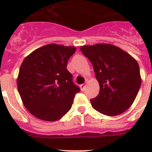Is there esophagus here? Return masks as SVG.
Segmentation results:
<instances>
[{
    "label": "esophagus",
    "mask_w": 152,
    "mask_h": 152,
    "mask_svg": "<svg viewBox=\"0 0 152 152\" xmlns=\"http://www.w3.org/2000/svg\"><path fill=\"white\" fill-rule=\"evenodd\" d=\"M86 88V85L85 84H81L80 85V89L81 91H84Z\"/></svg>",
    "instance_id": "esophagus-1"
}]
</instances>
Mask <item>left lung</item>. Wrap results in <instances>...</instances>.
I'll return each instance as SVG.
<instances>
[{
  "instance_id": "1",
  "label": "left lung",
  "mask_w": 152,
  "mask_h": 152,
  "mask_svg": "<svg viewBox=\"0 0 152 152\" xmlns=\"http://www.w3.org/2000/svg\"><path fill=\"white\" fill-rule=\"evenodd\" d=\"M80 50L91 62L99 83V95L91 99L93 108L107 116L124 113L132 106L141 85L137 61L110 44L83 46Z\"/></svg>"
}]
</instances>
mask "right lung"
Listing matches in <instances>:
<instances>
[{
  "mask_svg": "<svg viewBox=\"0 0 152 152\" xmlns=\"http://www.w3.org/2000/svg\"><path fill=\"white\" fill-rule=\"evenodd\" d=\"M76 47L48 44L27 56L20 66L18 91L25 107L41 120L54 121L71 109L80 91L67 70Z\"/></svg>",
  "mask_w": 152,
  "mask_h": 152,
  "instance_id": "1",
  "label": "right lung"
}]
</instances>
